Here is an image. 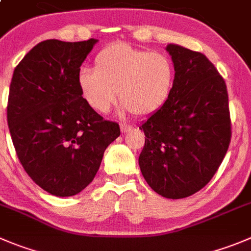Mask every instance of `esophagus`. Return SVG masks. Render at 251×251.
I'll return each instance as SVG.
<instances>
[{
    "mask_svg": "<svg viewBox=\"0 0 251 251\" xmlns=\"http://www.w3.org/2000/svg\"><path fill=\"white\" fill-rule=\"evenodd\" d=\"M132 130V126H129V124H124L122 123L121 124V132L122 133H128Z\"/></svg>",
    "mask_w": 251,
    "mask_h": 251,
    "instance_id": "esophagus-1",
    "label": "esophagus"
}]
</instances>
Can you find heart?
Listing matches in <instances>:
<instances>
[{"label": "heart", "instance_id": "1", "mask_svg": "<svg viewBox=\"0 0 251 251\" xmlns=\"http://www.w3.org/2000/svg\"><path fill=\"white\" fill-rule=\"evenodd\" d=\"M175 65L166 54L114 43L97 52L95 70L82 69L77 85L83 101L99 113H108L117 100L135 116H151L170 99Z\"/></svg>", "mask_w": 251, "mask_h": 251}]
</instances>
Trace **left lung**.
Listing matches in <instances>:
<instances>
[{
  "label": "left lung",
  "mask_w": 251,
  "mask_h": 251,
  "mask_svg": "<svg viewBox=\"0 0 251 251\" xmlns=\"http://www.w3.org/2000/svg\"><path fill=\"white\" fill-rule=\"evenodd\" d=\"M175 65L170 99L139 127L145 144L139 166L148 185L165 199H185L211 181L230 143L228 92L201 52L169 44Z\"/></svg>",
  "instance_id": "1"
}]
</instances>
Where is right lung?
<instances>
[{"mask_svg": "<svg viewBox=\"0 0 251 251\" xmlns=\"http://www.w3.org/2000/svg\"><path fill=\"white\" fill-rule=\"evenodd\" d=\"M97 39L35 45L16 66L7 122L17 156L39 187L70 197L87 187L119 126L104 121L83 101L80 66Z\"/></svg>", "mask_w": 251, "mask_h": 251, "instance_id": "1", "label": "right lung"}]
</instances>
